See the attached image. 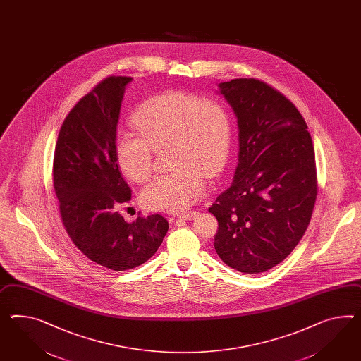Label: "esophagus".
Listing matches in <instances>:
<instances>
[{
	"instance_id": "esophagus-1",
	"label": "esophagus",
	"mask_w": 361,
	"mask_h": 361,
	"mask_svg": "<svg viewBox=\"0 0 361 361\" xmlns=\"http://www.w3.org/2000/svg\"><path fill=\"white\" fill-rule=\"evenodd\" d=\"M197 214H199V212H196V211H195V212L182 213V214L178 216V219H182V220H192Z\"/></svg>"
}]
</instances>
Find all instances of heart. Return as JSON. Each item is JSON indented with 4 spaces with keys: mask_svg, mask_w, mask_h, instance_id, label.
<instances>
[{
    "mask_svg": "<svg viewBox=\"0 0 361 361\" xmlns=\"http://www.w3.org/2000/svg\"><path fill=\"white\" fill-rule=\"evenodd\" d=\"M130 124L140 137L123 133L115 141L118 165L130 180L145 183L150 178L152 150L169 147L170 167L176 169L142 191V204L153 211L190 208L205 192V176H219L231 156V110L214 97L183 90L154 95L135 110Z\"/></svg>",
    "mask_w": 361,
    "mask_h": 361,
    "instance_id": "obj_1",
    "label": "heart"
}]
</instances>
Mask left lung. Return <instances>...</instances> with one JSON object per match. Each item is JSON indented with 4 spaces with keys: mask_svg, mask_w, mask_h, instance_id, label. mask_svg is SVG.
<instances>
[{
    "mask_svg": "<svg viewBox=\"0 0 361 361\" xmlns=\"http://www.w3.org/2000/svg\"><path fill=\"white\" fill-rule=\"evenodd\" d=\"M240 128L233 183L211 205L214 249L225 264L259 274L283 262L302 238L318 192L314 147L296 106L268 83H220Z\"/></svg>",
    "mask_w": 361,
    "mask_h": 361,
    "instance_id": "1",
    "label": "left lung"
}]
</instances>
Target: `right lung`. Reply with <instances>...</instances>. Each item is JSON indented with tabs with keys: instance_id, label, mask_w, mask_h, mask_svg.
I'll return each mask as SVG.
<instances>
[{
	"instance_id": "obj_1",
	"label": "right lung",
	"mask_w": 361,
	"mask_h": 361,
	"mask_svg": "<svg viewBox=\"0 0 361 361\" xmlns=\"http://www.w3.org/2000/svg\"><path fill=\"white\" fill-rule=\"evenodd\" d=\"M132 77L110 75L74 106L63 121L54 156V187L61 221L75 247L114 271L141 266L161 246L169 222L161 214L124 221L130 188L115 156L124 87Z\"/></svg>"
}]
</instances>
